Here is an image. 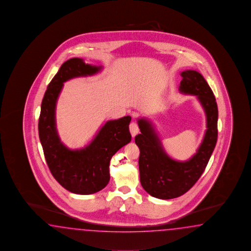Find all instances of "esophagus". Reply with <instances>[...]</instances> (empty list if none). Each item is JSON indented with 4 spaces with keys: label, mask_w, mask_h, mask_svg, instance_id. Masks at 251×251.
<instances>
[{
    "label": "esophagus",
    "mask_w": 251,
    "mask_h": 251,
    "mask_svg": "<svg viewBox=\"0 0 251 251\" xmlns=\"http://www.w3.org/2000/svg\"><path fill=\"white\" fill-rule=\"evenodd\" d=\"M129 131L132 137H135L137 134L139 133V128L138 124L136 123H131L129 124Z\"/></svg>",
    "instance_id": "obj_1"
}]
</instances>
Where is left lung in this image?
I'll return each mask as SVG.
<instances>
[{
    "instance_id": "8db88e82",
    "label": "left lung",
    "mask_w": 251,
    "mask_h": 251,
    "mask_svg": "<svg viewBox=\"0 0 251 251\" xmlns=\"http://www.w3.org/2000/svg\"><path fill=\"white\" fill-rule=\"evenodd\" d=\"M179 91L196 95L206 114L207 129L199 149L187 161L174 160L163 149L150 121L138 120L140 134L135 137L139 149V176L142 187L153 197L173 199L185 194L203 173L218 137V107L211 87L200 73L185 70Z\"/></svg>"
}]
</instances>
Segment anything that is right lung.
<instances>
[{
	"instance_id": "obj_1",
	"label": "right lung",
	"mask_w": 251,
	"mask_h": 251,
	"mask_svg": "<svg viewBox=\"0 0 251 251\" xmlns=\"http://www.w3.org/2000/svg\"><path fill=\"white\" fill-rule=\"evenodd\" d=\"M101 67L85 64L74 57L65 62L45 93L39 119V135L45 158L54 178L69 192L91 195L110 181L109 166L112 156L130 142V116L108 121L95 139L84 149L72 151L61 142L56 127V100L64 83L72 78L94 75Z\"/></svg>"
}]
</instances>
